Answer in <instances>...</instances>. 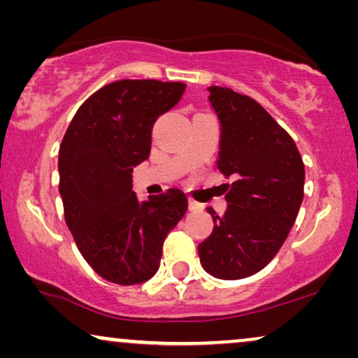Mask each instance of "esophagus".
Listing matches in <instances>:
<instances>
[{
  "instance_id": "obj_1",
  "label": "esophagus",
  "mask_w": 358,
  "mask_h": 358,
  "mask_svg": "<svg viewBox=\"0 0 358 358\" xmlns=\"http://www.w3.org/2000/svg\"><path fill=\"white\" fill-rule=\"evenodd\" d=\"M189 210H190V212H202L203 205L200 203V202H197V200L189 199Z\"/></svg>"
}]
</instances>
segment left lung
Instances as JSON below:
<instances>
[{
  "label": "left lung",
  "mask_w": 358,
  "mask_h": 358,
  "mask_svg": "<svg viewBox=\"0 0 358 358\" xmlns=\"http://www.w3.org/2000/svg\"><path fill=\"white\" fill-rule=\"evenodd\" d=\"M220 122L217 166L234 176L222 217L207 208L213 231L199 244L210 275L239 280L262 271L275 257L303 202L305 166L292 136L251 97L228 87H208Z\"/></svg>",
  "instance_id": "left-lung-1"
}]
</instances>
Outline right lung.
Wrapping results in <instances>:
<instances>
[{
  "mask_svg": "<svg viewBox=\"0 0 358 358\" xmlns=\"http://www.w3.org/2000/svg\"><path fill=\"white\" fill-rule=\"evenodd\" d=\"M184 83L122 80L85 101L58 151L65 222L97 275L136 285L158 272L163 243L187 210L182 190L140 202L131 171L148 159L151 130L178 104Z\"/></svg>",
  "mask_w": 358,
  "mask_h": 358,
  "instance_id": "right-lung-1",
  "label": "right lung"
}]
</instances>
